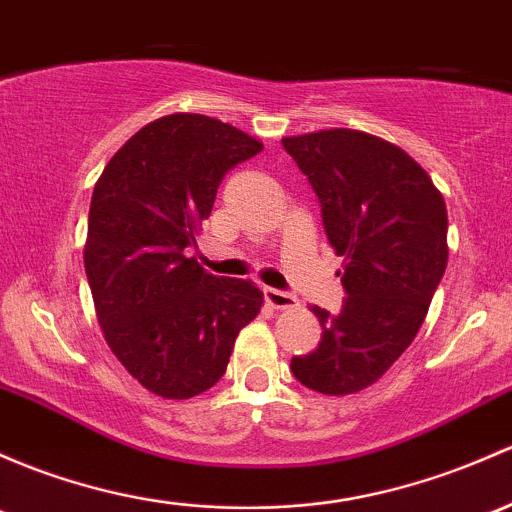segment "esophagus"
Masks as SVG:
<instances>
[{
	"label": "esophagus",
	"instance_id": "esophagus-1",
	"mask_svg": "<svg viewBox=\"0 0 512 512\" xmlns=\"http://www.w3.org/2000/svg\"><path fill=\"white\" fill-rule=\"evenodd\" d=\"M265 301L272 306V309H294L299 304L297 297L289 292H282V289H265Z\"/></svg>",
	"mask_w": 512,
	"mask_h": 512
}]
</instances>
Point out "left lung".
I'll list each match as a JSON object with an SVG mask.
<instances>
[{
	"mask_svg": "<svg viewBox=\"0 0 512 512\" xmlns=\"http://www.w3.org/2000/svg\"><path fill=\"white\" fill-rule=\"evenodd\" d=\"M321 206L326 238L346 257L341 311L314 306L321 343L294 355L301 385L351 395L383 378L424 324L446 270V206L427 171L395 144L355 129L284 137Z\"/></svg>",
	"mask_w": 512,
	"mask_h": 512,
	"instance_id": "1",
	"label": "left lung"
}]
</instances>
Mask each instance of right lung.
<instances>
[{
  "label": "right lung",
  "instance_id": "1",
  "mask_svg": "<svg viewBox=\"0 0 512 512\" xmlns=\"http://www.w3.org/2000/svg\"><path fill=\"white\" fill-rule=\"evenodd\" d=\"M262 152L206 115H166L139 129L95 184L85 274L107 346L137 383L188 400L225 375L240 328L262 306L245 279L186 257L220 181Z\"/></svg>",
  "mask_w": 512,
  "mask_h": 512
}]
</instances>
